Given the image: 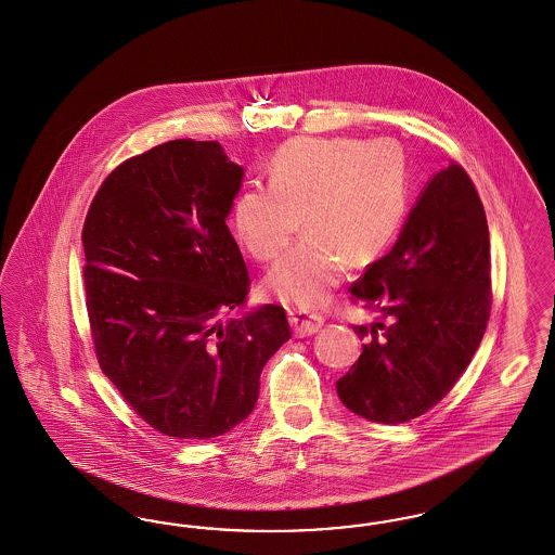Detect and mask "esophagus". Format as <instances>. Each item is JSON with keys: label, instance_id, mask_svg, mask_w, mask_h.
I'll list each match as a JSON object with an SVG mask.
<instances>
[{"label": "esophagus", "instance_id": "esophagus-1", "mask_svg": "<svg viewBox=\"0 0 555 555\" xmlns=\"http://www.w3.org/2000/svg\"><path fill=\"white\" fill-rule=\"evenodd\" d=\"M288 322H291V327L297 338H306V336L315 334L324 325V315L309 313L301 309H288Z\"/></svg>", "mask_w": 555, "mask_h": 555}]
</instances>
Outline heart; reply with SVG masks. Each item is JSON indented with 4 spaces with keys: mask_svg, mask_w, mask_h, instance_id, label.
Segmentation results:
<instances>
[{
    "mask_svg": "<svg viewBox=\"0 0 555 555\" xmlns=\"http://www.w3.org/2000/svg\"><path fill=\"white\" fill-rule=\"evenodd\" d=\"M408 209V164L391 141L297 137L274 153L270 186L242 192L233 228L258 262L276 260L301 225L304 240L268 274L270 297L322 306L346 267L373 264Z\"/></svg>",
    "mask_w": 555,
    "mask_h": 555,
    "instance_id": "obj_1",
    "label": "heart"
}]
</instances>
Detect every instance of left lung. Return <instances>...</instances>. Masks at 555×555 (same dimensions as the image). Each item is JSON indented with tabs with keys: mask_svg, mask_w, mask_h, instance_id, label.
Wrapping results in <instances>:
<instances>
[{
	"mask_svg": "<svg viewBox=\"0 0 555 555\" xmlns=\"http://www.w3.org/2000/svg\"><path fill=\"white\" fill-rule=\"evenodd\" d=\"M490 231L478 191L457 162L422 192L400 240L350 285V301L377 313L352 325L359 361L336 382L346 408L400 424L435 408L478 350L492 309Z\"/></svg>",
	"mask_w": 555,
	"mask_h": 555,
	"instance_id": "obj_1",
	"label": "left lung"
}]
</instances>
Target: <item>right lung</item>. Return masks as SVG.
<instances>
[{"instance_id": "add662e5", "label": "right lung", "mask_w": 555, "mask_h": 555, "mask_svg": "<svg viewBox=\"0 0 555 555\" xmlns=\"http://www.w3.org/2000/svg\"><path fill=\"white\" fill-rule=\"evenodd\" d=\"M242 176L217 141H168L116 166L83 221L98 364L172 439H215L246 421L264 364L291 338L281 306L223 320L249 295L225 223Z\"/></svg>"}]
</instances>
